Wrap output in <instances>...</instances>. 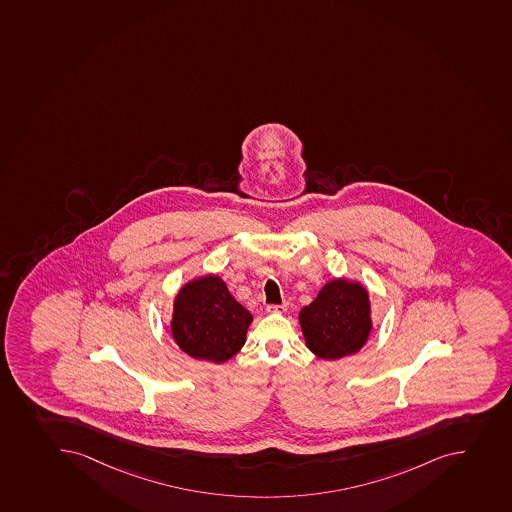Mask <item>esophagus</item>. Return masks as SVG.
Returning a JSON list of instances; mask_svg holds the SVG:
<instances>
[{"label":"esophagus","mask_w":512,"mask_h":512,"mask_svg":"<svg viewBox=\"0 0 512 512\" xmlns=\"http://www.w3.org/2000/svg\"><path fill=\"white\" fill-rule=\"evenodd\" d=\"M287 311V302H282L279 306H268V312L271 314H284Z\"/></svg>","instance_id":"obj_1"}]
</instances>
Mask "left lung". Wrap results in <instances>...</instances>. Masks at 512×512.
<instances>
[{
  "label": "left lung",
  "instance_id": "left-lung-1",
  "mask_svg": "<svg viewBox=\"0 0 512 512\" xmlns=\"http://www.w3.org/2000/svg\"><path fill=\"white\" fill-rule=\"evenodd\" d=\"M307 349L322 360L354 355L372 334V306L367 287L335 277L320 287L309 306L299 311Z\"/></svg>",
  "mask_w": 512,
  "mask_h": 512
}]
</instances>
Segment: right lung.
<instances>
[{"label":"right lung","mask_w":512,"mask_h":512,"mask_svg":"<svg viewBox=\"0 0 512 512\" xmlns=\"http://www.w3.org/2000/svg\"><path fill=\"white\" fill-rule=\"evenodd\" d=\"M253 316L231 296L218 274L185 282L173 301L170 332L182 352L196 360L225 363L246 344Z\"/></svg>","instance_id":"add662e5"}]
</instances>
